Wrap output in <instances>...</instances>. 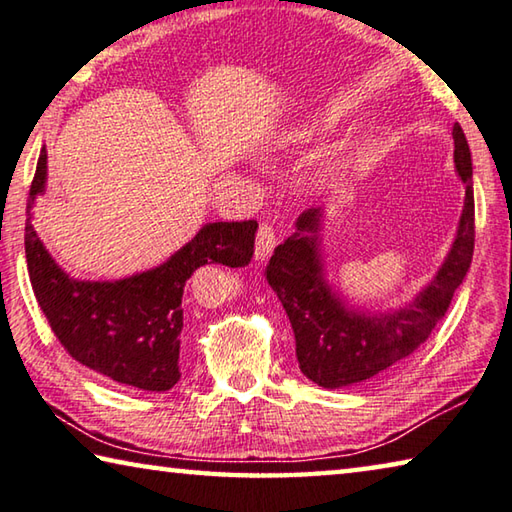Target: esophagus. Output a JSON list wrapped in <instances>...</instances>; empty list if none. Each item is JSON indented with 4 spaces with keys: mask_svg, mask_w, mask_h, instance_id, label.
Returning a JSON list of instances; mask_svg holds the SVG:
<instances>
[{
    "mask_svg": "<svg viewBox=\"0 0 512 512\" xmlns=\"http://www.w3.org/2000/svg\"><path fill=\"white\" fill-rule=\"evenodd\" d=\"M274 247H276V236H274L272 226L263 224L261 229H258V236H256V261H267V258L272 256Z\"/></svg>",
    "mask_w": 512,
    "mask_h": 512,
    "instance_id": "34e87169",
    "label": "esophagus"
}]
</instances>
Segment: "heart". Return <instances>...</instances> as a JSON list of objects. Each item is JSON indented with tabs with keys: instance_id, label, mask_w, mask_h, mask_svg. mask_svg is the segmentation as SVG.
I'll return each instance as SVG.
<instances>
[{
	"instance_id": "heart-1",
	"label": "heart",
	"mask_w": 512,
	"mask_h": 512,
	"mask_svg": "<svg viewBox=\"0 0 512 512\" xmlns=\"http://www.w3.org/2000/svg\"><path fill=\"white\" fill-rule=\"evenodd\" d=\"M315 131H317V127H301L297 131H292V138H308Z\"/></svg>"
}]
</instances>
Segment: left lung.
Returning <instances> with one entry per match:
<instances>
[{
    "mask_svg": "<svg viewBox=\"0 0 512 512\" xmlns=\"http://www.w3.org/2000/svg\"><path fill=\"white\" fill-rule=\"evenodd\" d=\"M454 165L465 186L454 240L433 279L404 304L372 311L333 286L322 247V206L301 213L295 233L274 249L267 283L290 317L299 370L313 383L335 390L372 379L413 354L445 317L474 251L472 154L460 124L454 127Z\"/></svg>",
    "mask_w": 512,
    "mask_h": 512,
    "instance_id": "left-lung-1",
    "label": "left lung"
}]
</instances>
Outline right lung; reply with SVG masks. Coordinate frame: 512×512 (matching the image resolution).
Wrapping results in <instances>:
<instances>
[{
  "mask_svg": "<svg viewBox=\"0 0 512 512\" xmlns=\"http://www.w3.org/2000/svg\"><path fill=\"white\" fill-rule=\"evenodd\" d=\"M47 188V149L40 152L24 226L29 279L40 311L74 360L115 383L165 392L181 379L183 288L201 265L245 267L258 224L208 222L181 249L145 272L113 281L74 279L33 229V204Z\"/></svg>",
  "mask_w": 512,
  "mask_h": 512,
  "instance_id": "obj_1",
  "label": "right lung"
}]
</instances>
